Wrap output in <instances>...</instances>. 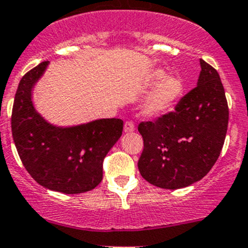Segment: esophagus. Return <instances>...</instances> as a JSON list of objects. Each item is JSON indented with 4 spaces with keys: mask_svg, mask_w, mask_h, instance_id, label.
I'll use <instances>...</instances> for the list:
<instances>
[{
    "mask_svg": "<svg viewBox=\"0 0 248 248\" xmlns=\"http://www.w3.org/2000/svg\"><path fill=\"white\" fill-rule=\"evenodd\" d=\"M135 130H136V126H135V124L132 123V122H126V123L124 124L125 132H134Z\"/></svg>",
    "mask_w": 248,
    "mask_h": 248,
    "instance_id": "obj_1",
    "label": "esophagus"
}]
</instances>
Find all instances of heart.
<instances>
[{"label":"heart","instance_id":"b5f03b06","mask_svg":"<svg viewBox=\"0 0 248 248\" xmlns=\"http://www.w3.org/2000/svg\"><path fill=\"white\" fill-rule=\"evenodd\" d=\"M149 85H155L143 105V113L147 117L162 116L175 104L183 92V81L177 75H165V71H152L147 78Z\"/></svg>","mask_w":248,"mask_h":248}]
</instances>
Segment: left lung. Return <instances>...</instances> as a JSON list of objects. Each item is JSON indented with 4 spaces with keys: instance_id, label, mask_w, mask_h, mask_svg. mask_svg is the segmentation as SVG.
Returning a JSON list of instances; mask_svg holds the SVG:
<instances>
[{
    "instance_id": "1",
    "label": "left lung",
    "mask_w": 248,
    "mask_h": 248,
    "mask_svg": "<svg viewBox=\"0 0 248 248\" xmlns=\"http://www.w3.org/2000/svg\"><path fill=\"white\" fill-rule=\"evenodd\" d=\"M200 62L197 86L174 111L139 125L144 143L140 173L157 187L175 190L201 180L223 147L229 118L224 88L216 69Z\"/></svg>"
}]
</instances>
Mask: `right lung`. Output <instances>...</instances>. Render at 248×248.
<instances>
[{"label":"right lung","mask_w":248,"mask_h":248,"mask_svg":"<svg viewBox=\"0 0 248 248\" xmlns=\"http://www.w3.org/2000/svg\"><path fill=\"white\" fill-rule=\"evenodd\" d=\"M48 62L24 75L15 94L12 132L25 168L39 185L76 195L93 190L103 180V162L121 139L123 121L96 119L75 126L48 123L34 108L32 91Z\"/></svg>","instance_id":"1"}]
</instances>
